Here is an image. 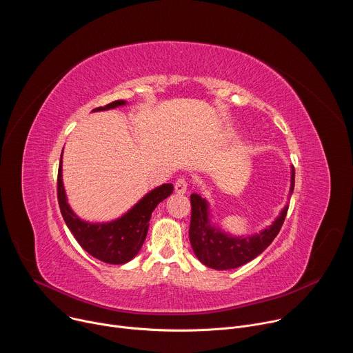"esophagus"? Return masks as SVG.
Returning <instances> with one entry per match:
<instances>
[{
    "label": "esophagus",
    "mask_w": 353,
    "mask_h": 353,
    "mask_svg": "<svg viewBox=\"0 0 353 353\" xmlns=\"http://www.w3.org/2000/svg\"><path fill=\"white\" fill-rule=\"evenodd\" d=\"M187 188H188V181H187V179L180 177V179L176 180V183H174V190H176V192L184 194V192L187 191Z\"/></svg>",
    "instance_id": "esophagus-1"
}]
</instances>
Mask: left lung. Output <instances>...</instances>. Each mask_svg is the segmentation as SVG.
Segmentation results:
<instances>
[{
	"mask_svg": "<svg viewBox=\"0 0 353 353\" xmlns=\"http://www.w3.org/2000/svg\"><path fill=\"white\" fill-rule=\"evenodd\" d=\"M294 187V168L292 169L290 195ZM190 243L196 259L215 270H232L254 260L272 243L279 233L288 214V205L276 221L260 234L250 237H232L210 225L208 204L198 194H191Z\"/></svg>",
	"mask_w": 353,
	"mask_h": 353,
	"instance_id": "obj_1",
	"label": "left lung"
}]
</instances>
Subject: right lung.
<instances>
[{
	"label": "right lung",
	"mask_w": 353,
	"mask_h": 353,
	"mask_svg": "<svg viewBox=\"0 0 353 353\" xmlns=\"http://www.w3.org/2000/svg\"><path fill=\"white\" fill-rule=\"evenodd\" d=\"M123 105H125V100H114V102L103 108L93 109V112L109 110ZM61 177L60 161L57 176V198L61 215L68 229L79 245L88 251L92 257L108 264H125L138 254L148 233L150 215H152L158 204L173 192V184H162L161 187L148 192L132 210H130L120 219L109 223L94 225L81 221L71 211L70 205L67 204Z\"/></svg>",
	"instance_id": "right-lung-1"
}]
</instances>
